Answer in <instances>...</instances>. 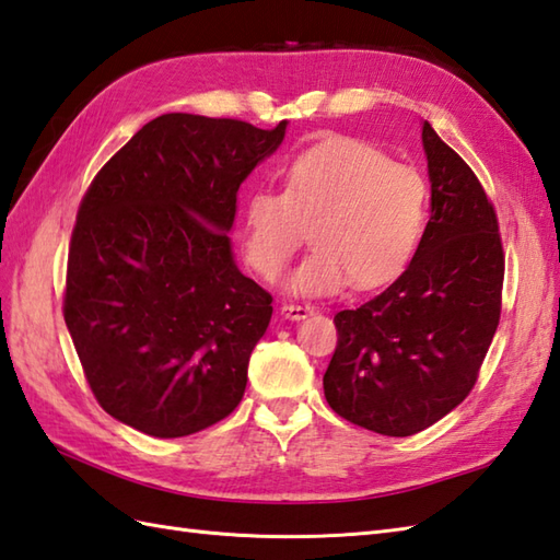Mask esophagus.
Listing matches in <instances>:
<instances>
[{"instance_id": "esophagus-1", "label": "esophagus", "mask_w": 560, "mask_h": 560, "mask_svg": "<svg viewBox=\"0 0 560 560\" xmlns=\"http://www.w3.org/2000/svg\"><path fill=\"white\" fill-rule=\"evenodd\" d=\"M313 313H315V307L307 305V303H283L281 305V315L291 319V323H299V319L311 317Z\"/></svg>"}]
</instances>
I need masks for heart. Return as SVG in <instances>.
<instances>
[{"label":"heart","instance_id":"obj_1","mask_svg":"<svg viewBox=\"0 0 560 560\" xmlns=\"http://www.w3.org/2000/svg\"><path fill=\"white\" fill-rule=\"evenodd\" d=\"M428 189L409 165L353 137H331L295 156L283 195L257 189L245 205L243 253L261 279L287 269L311 229L315 249L283 281L301 299L368 291L401 277L421 245Z\"/></svg>","mask_w":560,"mask_h":560}]
</instances>
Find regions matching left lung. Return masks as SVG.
Masks as SVG:
<instances>
[{
	"label": "left lung",
	"instance_id": "8db88e82",
	"mask_svg": "<svg viewBox=\"0 0 560 560\" xmlns=\"http://www.w3.org/2000/svg\"><path fill=\"white\" fill-rule=\"evenodd\" d=\"M431 219L401 277L335 315L323 377L329 407L368 431L407 438L459 407L489 351L503 291L495 211L477 175L423 120Z\"/></svg>",
	"mask_w": 560,
	"mask_h": 560
}]
</instances>
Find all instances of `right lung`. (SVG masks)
<instances>
[{
    "mask_svg": "<svg viewBox=\"0 0 560 560\" xmlns=\"http://www.w3.org/2000/svg\"><path fill=\"white\" fill-rule=\"evenodd\" d=\"M287 125L168 113L91 183L69 245L65 323L101 407L183 438L241 404L271 295L237 269V189Z\"/></svg>",
    "mask_w": 560,
    "mask_h": 560,
    "instance_id": "obj_1",
    "label": "right lung"
}]
</instances>
